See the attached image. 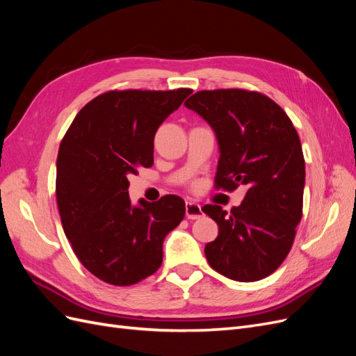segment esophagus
<instances>
[{
  "label": "esophagus",
  "mask_w": 356,
  "mask_h": 356,
  "mask_svg": "<svg viewBox=\"0 0 356 356\" xmlns=\"http://www.w3.org/2000/svg\"><path fill=\"white\" fill-rule=\"evenodd\" d=\"M186 217L188 220H199L202 217L200 204H197L195 202H187L186 203Z\"/></svg>",
  "instance_id": "1"
}]
</instances>
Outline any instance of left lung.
Segmentation results:
<instances>
[{"label":"left lung","instance_id":"left-lung-1","mask_svg":"<svg viewBox=\"0 0 356 356\" xmlns=\"http://www.w3.org/2000/svg\"><path fill=\"white\" fill-rule=\"evenodd\" d=\"M184 105L217 138V187H250L230 213L220 204L202 208L218 224L217 239L204 246L207 260L233 281H260L285 260L303 212L306 169L296 127L281 106L257 92L202 90Z\"/></svg>","mask_w":356,"mask_h":356}]
</instances>
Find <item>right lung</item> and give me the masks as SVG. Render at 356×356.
I'll list each match as a JSON object with an SVG mask.
<instances>
[{
    "label": "right lung",
    "mask_w": 356,
    "mask_h": 356,
    "mask_svg": "<svg viewBox=\"0 0 356 356\" xmlns=\"http://www.w3.org/2000/svg\"><path fill=\"white\" fill-rule=\"evenodd\" d=\"M193 90H123L96 96L75 115L56 160L63 232L80 263L101 281L127 286L157 272L163 241L186 203L129 199V175L153 166L154 135Z\"/></svg>",
    "instance_id": "add662e5"
}]
</instances>
